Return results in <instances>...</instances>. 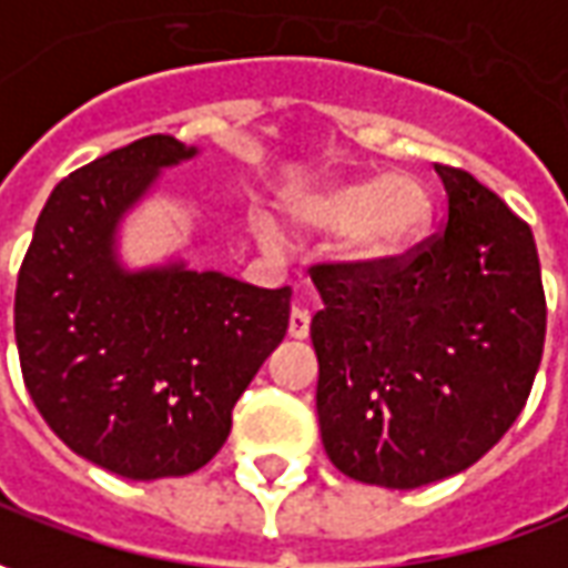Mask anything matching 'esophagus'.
<instances>
[{"mask_svg":"<svg viewBox=\"0 0 568 568\" xmlns=\"http://www.w3.org/2000/svg\"><path fill=\"white\" fill-rule=\"evenodd\" d=\"M287 334H291L293 339H306L308 336V312L306 308H293L291 324H287Z\"/></svg>","mask_w":568,"mask_h":568,"instance_id":"1","label":"esophagus"}]
</instances>
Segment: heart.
I'll return each mask as SVG.
<instances>
[{"label":"heart","instance_id":"1","mask_svg":"<svg viewBox=\"0 0 568 568\" xmlns=\"http://www.w3.org/2000/svg\"><path fill=\"white\" fill-rule=\"evenodd\" d=\"M284 210L300 229L336 232V260L367 272L420 244L433 219V194L414 172H386L300 191L287 197ZM250 232L262 246L281 244L277 225L262 213L250 219Z\"/></svg>","mask_w":568,"mask_h":568}]
</instances>
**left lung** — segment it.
<instances>
[{"label":"left lung","instance_id":"8db88e82","mask_svg":"<svg viewBox=\"0 0 568 568\" xmlns=\"http://www.w3.org/2000/svg\"><path fill=\"white\" fill-rule=\"evenodd\" d=\"M448 222L383 268L315 265L318 424L339 473L420 488L514 426L545 349L531 229L470 172L439 166Z\"/></svg>","mask_w":568,"mask_h":568}]
</instances>
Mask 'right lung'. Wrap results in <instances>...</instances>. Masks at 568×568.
Masks as SVG:
<instances>
[{
  "mask_svg": "<svg viewBox=\"0 0 568 568\" xmlns=\"http://www.w3.org/2000/svg\"><path fill=\"white\" fill-rule=\"evenodd\" d=\"M191 158L194 144L148 135L70 172L39 213L14 293L39 414L70 452L139 483L216 455L291 322V287L262 291L185 260L123 265V219Z\"/></svg>",
  "mask_w": 568,
  "mask_h": 568,
  "instance_id": "add662e5",
  "label": "right lung"
}]
</instances>
